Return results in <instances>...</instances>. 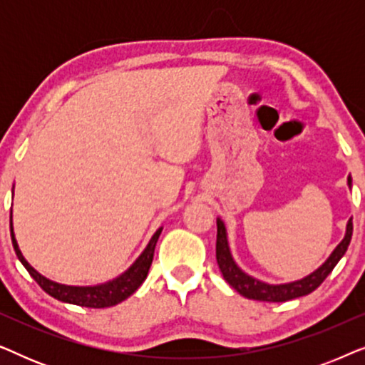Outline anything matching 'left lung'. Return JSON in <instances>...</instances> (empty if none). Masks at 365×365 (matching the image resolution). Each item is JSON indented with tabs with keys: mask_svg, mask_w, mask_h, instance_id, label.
<instances>
[{
	"mask_svg": "<svg viewBox=\"0 0 365 365\" xmlns=\"http://www.w3.org/2000/svg\"><path fill=\"white\" fill-rule=\"evenodd\" d=\"M349 187L352 186L351 176L347 178ZM352 237V219H349L346 236L341 241V244L334 249V252L329 256L326 262L322 264L317 271L309 274L307 277L301 279V281H294L289 284H279V286H272V284H266L257 281L251 276H247L246 272H242L241 269L237 267V264L234 262L231 256V251H229L227 244V234H226V226L221 219L217 217V239H216V259L219 264V269H221L224 279H226L229 286H232L236 291L241 294V296L247 299H254V301H266V302H286L291 301V299L302 297L311 294L312 291L321 286L329 274L332 272V269L336 267V264L341 261V257L346 254L349 244H351Z\"/></svg>",
	"mask_w": 365,
	"mask_h": 365,
	"instance_id": "left-lung-1",
	"label": "left lung"
}]
</instances>
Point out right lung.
Returning a JSON list of instances; mask_svg holds the SVG:
<instances>
[{
	"label": "right lung",
	"instance_id": "obj_1",
	"mask_svg": "<svg viewBox=\"0 0 365 365\" xmlns=\"http://www.w3.org/2000/svg\"><path fill=\"white\" fill-rule=\"evenodd\" d=\"M9 227H11V241H13V247L14 251H16L18 259L21 261L23 266L28 269L29 276L39 284V287H41L44 292H48L49 296L58 299V301L61 302L76 304V306L93 307V309L116 306V304L123 302L124 299H128L131 294L136 292V289L141 286L144 279L148 277L149 267H151L153 256H154V247H156L159 234L163 231V227H159L158 231L154 232V236L151 237V241H149L141 256H139L136 259V262H134L126 272L121 274V276L113 279V281H109L106 284H99V286L79 287V286H64V284L49 281V279L41 276L38 271H34V269L28 264L26 259L23 257L21 251H19L18 242L16 239H14V232H13V221H9Z\"/></svg>",
	"mask_w": 365,
	"mask_h": 365
}]
</instances>
